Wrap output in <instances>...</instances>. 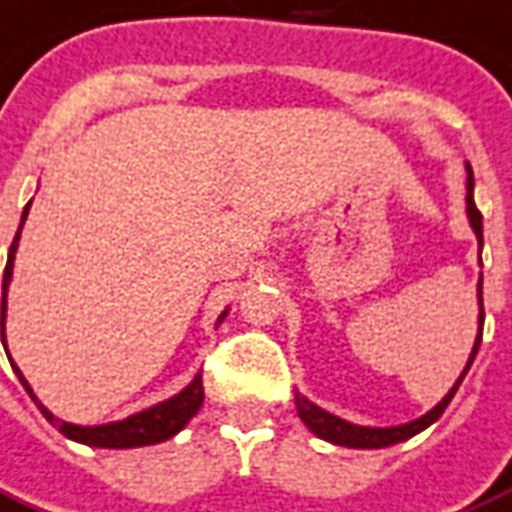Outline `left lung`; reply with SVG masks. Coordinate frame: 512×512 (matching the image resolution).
Instances as JSON below:
<instances>
[{"instance_id":"1","label":"left lung","mask_w":512,"mask_h":512,"mask_svg":"<svg viewBox=\"0 0 512 512\" xmlns=\"http://www.w3.org/2000/svg\"><path fill=\"white\" fill-rule=\"evenodd\" d=\"M467 167V218H470V226L475 237H478V248L483 251V215L480 210L475 207V197H472V188H475V178H472V167L470 161L464 164ZM480 337H483V275L478 280V334H475V345H472L470 351V359L464 364V370L461 375L456 378V383L451 386V391L445 394L437 405L424 413L421 418L416 421H407V424H399V426H359V424H351V421H345V418L334 416L324 407H318L315 402L305 397V394H299L294 397V405H297V416L302 418V424L315 434V437H321L326 443H334V445H345V448H388V445H397V443H405L410 437H416L418 432H424L426 426H432L437 418L443 416L445 407L448 402L453 399V394L459 391L461 380L464 375L470 372L472 361L478 356V348H480Z\"/></svg>"}]
</instances>
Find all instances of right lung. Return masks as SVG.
Masks as SVG:
<instances>
[{
  "label": "right lung",
  "mask_w": 512,
  "mask_h": 512,
  "mask_svg": "<svg viewBox=\"0 0 512 512\" xmlns=\"http://www.w3.org/2000/svg\"><path fill=\"white\" fill-rule=\"evenodd\" d=\"M29 207L32 202L23 207L21 213V226H18V232H15V240L10 245V253H7V267H5V278H2V315H0V332H2V345H5L7 351V337H5V321H7V288H10V280H13V264H15V251H18V240H21V229L26 224V215H29ZM226 315H229V307H226L224 313L218 315V321L215 324H221ZM7 359H10V367L21 380V386L26 388V394L34 399V405L40 407V413L48 421H51L56 429H59L64 437L69 440H75V443L91 445V448H142V445H156L164 443L169 437H175V434L183 429V426L191 421V418L197 416L199 407L205 402V386H202V372L194 375V380L188 383L183 391H178L175 397L164 399L159 405L145 407L140 413H134V416L124 418V421H110V424H99V426H80V424H69V421H61L48 410V407L42 405L37 394L29 386V380L23 378V372L18 370V364L13 361L10 351H7Z\"/></svg>",
  "instance_id": "1"
}]
</instances>
